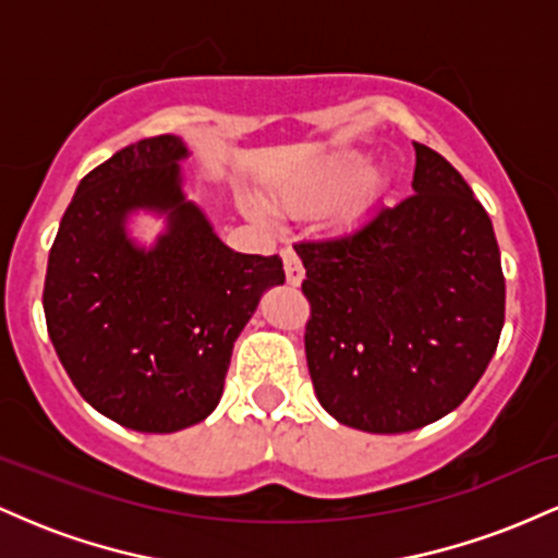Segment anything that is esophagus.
Listing matches in <instances>:
<instances>
[{"label": "esophagus", "instance_id": "34e87169", "mask_svg": "<svg viewBox=\"0 0 558 558\" xmlns=\"http://www.w3.org/2000/svg\"><path fill=\"white\" fill-rule=\"evenodd\" d=\"M283 265H286L288 283L299 286L301 280H304V265H301V259L296 257V252H293V248H283Z\"/></svg>", "mask_w": 558, "mask_h": 558}]
</instances>
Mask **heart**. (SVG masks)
<instances>
[{
    "instance_id": "b5f03b06",
    "label": "heart",
    "mask_w": 558,
    "mask_h": 558,
    "mask_svg": "<svg viewBox=\"0 0 558 558\" xmlns=\"http://www.w3.org/2000/svg\"><path fill=\"white\" fill-rule=\"evenodd\" d=\"M354 185V196H369L377 189L375 172H362L356 157H338L317 165L299 181L278 191L283 207H306V204H332Z\"/></svg>"
}]
</instances>
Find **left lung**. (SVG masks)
Returning a JSON list of instances; mask_svg holds the SVG:
<instances>
[{"label": "left lung", "instance_id": "left-lung-1", "mask_svg": "<svg viewBox=\"0 0 558 558\" xmlns=\"http://www.w3.org/2000/svg\"><path fill=\"white\" fill-rule=\"evenodd\" d=\"M414 151L412 196L338 235L293 243L312 306V386L330 417L367 433H409L453 412L504 328L488 213L438 151Z\"/></svg>", "mask_w": 558, "mask_h": 558}]
</instances>
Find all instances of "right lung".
I'll list each match as a JSON object with an SVG mask.
<instances>
[{"label":"right lung","mask_w":558,"mask_h":558,"mask_svg":"<svg viewBox=\"0 0 558 558\" xmlns=\"http://www.w3.org/2000/svg\"><path fill=\"white\" fill-rule=\"evenodd\" d=\"M178 136L136 141L83 178L62 215L44 315L62 367L96 412L138 433H175L220 403L235 338L262 293L286 280L278 254H239L185 202ZM151 208V250L124 233Z\"/></svg>","instance_id":"obj_1"}]
</instances>
